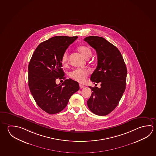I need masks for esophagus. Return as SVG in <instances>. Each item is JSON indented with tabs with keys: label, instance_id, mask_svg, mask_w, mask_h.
<instances>
[{
	"label": "esophagus",
	"instance_id": "34e87169",
	"mask_svg": "<svg viewBox=\"0 0 156 156\" xmlns=\"http://www.w3.org/2000/svg\"><path fill=\"white\" fill-rule=\"evenodd\" d=\"M79 87L80 89H83V88H84L85 87L84 85H83L82 84H79Z\"/></svg>",
	"mask_w": 156,
	"mask_h": 156
}]
</instances>
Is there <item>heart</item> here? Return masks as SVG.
<instances>
[{"mask_svg":"<svg viewBox=\"0 0 156 156\" xmlns=\"http://www.w3.org/2000/svg\"><path fill=\"white\" fill-rule=\"evenodd\" d=\"M78 51L82 54L83 57L85 58H89L92 54V51L90 48L87 46L82 45L78 47ZM69 61V53L67 51L63 52L62 56L61 57V62L63 65H66ZM89 74V72L87 69H76L72 71L69 76L72 78L74 79L75 80L78 82H84L86 78Z\"/></svg>","mask_w":156,"mask_h":156,"instance_id":"b5f03b06","label":"heart"}]
</instances>
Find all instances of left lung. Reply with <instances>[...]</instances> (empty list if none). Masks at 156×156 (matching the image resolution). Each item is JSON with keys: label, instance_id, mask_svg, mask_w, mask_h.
I'll return each mask as SVG.
<instances>
[{"label": "left lung", "instance_id": "left-lung-1", "mask_svg": "<svg viewBox=\"0 0 156 156\" xmlns=\"http://www.w3.org/2000/svg\"><path fill=\"white\" fill-rule=\"evenodd\" d=\"M96 50L98 66L90 77L94 83H101V87H89L93 91L87 100V106L93 113L104 116L108 115L122 97L126 87L127 69L117 47L98 36L84 38Z\"/></svg>", "mask_w": 156, "mask_h": 156}]
</instances>
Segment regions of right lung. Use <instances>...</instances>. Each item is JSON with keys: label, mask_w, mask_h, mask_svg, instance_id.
Returning <instances> with one entry per match:
<instances>
[{"label": "right lung", "mask_w": 156, "mask_h": 156, "mask_svg": "<svg viewBox=\"0 0 156 156\" xmlns=\"http://www.w3.org/2000/svg\"><path fill=\"white\" fill-rule=\"evenodd\" d=\"M77 36H55L41 43L35 50L28 65L30 93L41 109L50 115L63 110L71 96L78 91L79 84L71 79L56 84V79H65L61 57Z\"/></svg>", "instance_id": "obj_1"}]
</instances>
